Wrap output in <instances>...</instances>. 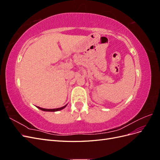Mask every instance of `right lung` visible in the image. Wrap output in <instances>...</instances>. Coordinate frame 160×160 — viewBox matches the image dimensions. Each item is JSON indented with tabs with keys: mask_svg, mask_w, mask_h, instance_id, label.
<instances>
[{
	"mask_svg": "<svg viewBox=\"0 0 160 160\" xmlns=\"http://www.w3.org/2000/svg\"><path fill=\"white\" fill-rule=\"evenodd\" d=\"M66 106H67V105L63 106V107L57 108V109H45V108H39V107H37V108H38L39 109H41V110H42V111H60L62 109H64L66 107Z\"/></svg>",
	"mask_w": 160,
	"mask_h": 160,
	"instance_id": "1",
	"label": "right lung"
}]
</instances>
